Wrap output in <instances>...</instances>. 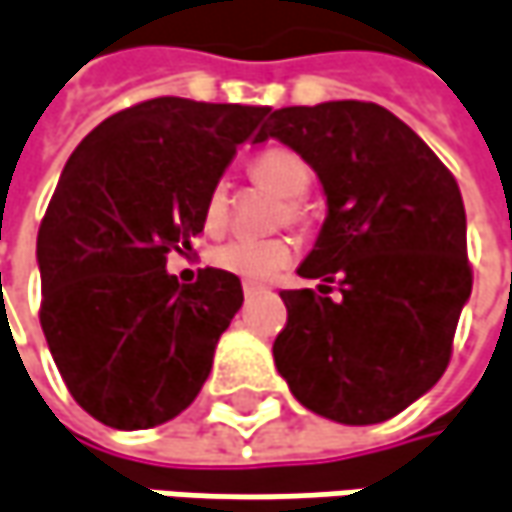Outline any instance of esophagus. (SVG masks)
<instances>
[{"mask_svg": "<svg viewBox=\"0 0 512 512\" xmlns=\"http://www.w3.org/2000/svg\"><path fill=\"white\" fill-rule=\"evenodd\" d=\"M242 291H244V296H253V294H259V291H262V285H256V282H244Z\"/></svg>", "mask_w": 512, "mask_h": 512, "instance_id": "34e87169", "label": "esophagus"}]
</instances>
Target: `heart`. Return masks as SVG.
<instances>
[{
	"label": "heart",
	"mask_w": 512,
	"mask_h": 512,
	"mask_svg": "<svg viewBox=\"0 0 512 512\" xmlns=\"http://www.w3.org/2000/svg\"><path fill=\"white\" fill-rule=\"evenodd\" d=\"M250 178L265 187L273 195H279V207H276V224H288L296 230L308 227V210L302 195L311 190L314 172L308 167V161L302 155H296L288 146H270L265 152H259L250 164ZM204 227L207 230H224L230 224V184L221 178L216 181L207 198H204ZM294 259V242L288 236H265V239H230V242L218 244L210 253V265L224 273H233L244 282H262L270 279L273 273L285 268Z\"/></svg>",
	"instance_id": "b5f03b06"
}]
</instances>
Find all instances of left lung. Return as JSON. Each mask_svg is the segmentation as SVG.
I'll return each instance as SVG.
<instances>
[{
  "label": "left lung",
  "instance_id": "left-lung-1",
  "mask_svg": "<svg viewBox=\"0 0 512 512\" xmlns=\"http://www.w3.org/2000/svg\"><path fill=\"white\" fill-rule=\"evenodd\" d=\"M268 138L296 149L328 195L317 247L299 265V276L328 285L282 291L276 369L322 418L389 421L447 371L473 291L458 181L377 103L276 109L256 141ZM334 278L337 303L327 296Z\"/></svg>",
  "mask_w": 512,
  "mask_h": 512
}]
</instances>
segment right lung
<instances>
[{"mask_svg":"<svg viewBox=\"0 0 512 512\" xmlns=\"http://www.w3.org/2000/svg\"><path fill=\"white\" fill-rule=\"evenodd\" d=\"M268 106L155 97L71 152L39 224V325L71 397L106 426L149 429L190 406L242 308L239 276L181 285L167 253L204 230V198Z\"/></svg>","mask_w":512,"mask_h":512,"instance_id":"1","label":"right lung"}]
</instances>
